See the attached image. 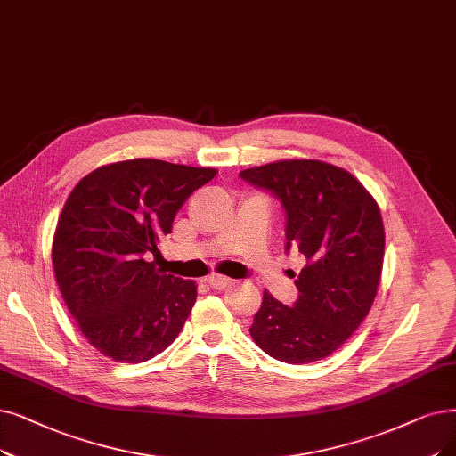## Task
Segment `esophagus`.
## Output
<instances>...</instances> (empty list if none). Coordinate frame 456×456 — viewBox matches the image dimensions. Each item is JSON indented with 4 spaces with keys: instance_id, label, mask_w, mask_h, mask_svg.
Here are the masks:
<instances>
[{
    "instance_id": "esophagus-1",
    "label": "esophagus",
    "mask_w": 456,
    "mask_h": 456,
    "mask_svg": "<svg viewBox=\"0 0 456 456\" xmlns=\"http://www.w3.org/2000/svg\"><path fill=\"white\" fill-rule=\"evenodd\" d=\"M233 282V279L230 277H224V275H218V273H213V275L208 277V284L215 289H223L226 286H230Z\"/></svg>"
}]
</instances>
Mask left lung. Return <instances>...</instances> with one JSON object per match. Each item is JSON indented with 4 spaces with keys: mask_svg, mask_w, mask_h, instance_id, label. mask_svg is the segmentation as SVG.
Segmentation results:
<instances>
[{
    "mask_svg": "<svg viewBox=\"0 0 456 456\" xmlns=\"http://www.w3.org/2000/svg\"><path fill=\"white\" fill-rule=\"evenodd\" d=\"M248 183L286 209V248L306 258L294 306L264 291L250 337L284 362L305 365L338 350L369 314L384 267L386 230L374 196L348 170L316 159L247 168Z\"/></svg>",
    "mask_w": 456,
    "mask_h": 456,
    "instance_id": "left-lung-1",
    "label": "left lung"
}]
</instances>
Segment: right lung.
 <instances>
[{"label":"right lung","mask_w":456,"mask_h":456,"mask_svg":"<svg viewBox=\"0 0 456 456\" xmlns=\"http://www.w3.org/2000/svg\"><path fill=\"white\" fill-rule=\"evenodd\" d=\"M157 159L99 167L70 191L52 241L63 301L86 340L118 362L165 352L196 303V282L167 275L148 256L185 200L215 177Z\"/></svg>","instance_id":"right-lung-1"}]
</instances>
